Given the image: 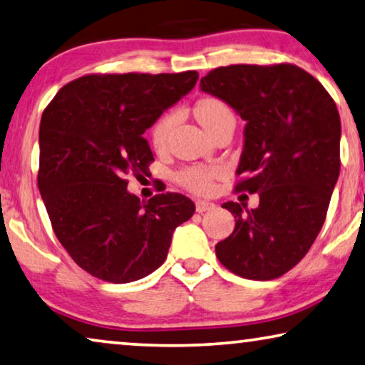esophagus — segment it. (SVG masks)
<instances>
[{
    "instance_id": "obj_1",
    "label": "esophagus",
    "mask_w": 365,
    "mask_h": 365,
    "mask_svg": "<svg viewBox=\"0 0 365 365\" xmlns=\"http://www.w3.org/2000/svg\"><path fill=\"white\" fill-rule=\"evenodd\" d=\"M216 208L215 203H210V201L198 200L197 201V211L198 213H205V211H213Z\"/></svg>"
}]
</instances>
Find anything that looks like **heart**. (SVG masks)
I'll list each match as a JSON object with an SVG mask.
<instances>
[{
  "mask_svg": "<svg viewBox=\"0 0 365 365\" xmlns=\"http://www.w3.org/2000/svg\"><path fill=\"white\" fill-rule=\"evenodd\" d=\"M226 113H230V108L222 101L215 100V98H206V100H201L195 106V116H197L198 123L208 133L220 121L222 114ZM173 123H175L173 114H165V116H162L155 123V126L152 128V143H154L155 148H162L165 144L167 135L170 133ZM217 175H220V170H216V168H187V170L180 173L178 180L187 188L193 190V192L205 193L210 192Z\"/></svg>",
  "mask_w": 365,
  "mask_h": 365,
  "instance_id": "obj_1",
  "label": "heart"
}]
</instances>
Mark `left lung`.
Instances as JSON below:
<instances>
[{
  "label": "left lung",
  "instance_id": "1",
  "mask_svg": "<svg viewBox=\"0 0 365 365\" xmlns=\"http://www.w3.org/2000/svg\"><path fill=\"white\" fill-rule=\"evenodd\" d=\"M200 88L246 121L236 190L259 195L254 210L222 203L236 226L216 244V257L244 279H277L300 262L323 227L341 167L338 108L292 63L220 67Z\"/></svg>",
  "mask_w": 365,
  "mask_h": 365
}]
</instances>
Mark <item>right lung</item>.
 I'll list each match as a JSON object with an SVG mask.
<instances>
[{"instance_id":"1","label":"right lung","mask_w":365,"mask_h":365,"mask_svg":"<svg viewBox=\"0 0 365 365\" xmlns=\"http://www.w3.org/2000/svg\"><path fill=\"white\" fill-rule=\"evenodd\" d=\"M182 73L85 75L42 113L37 185L53 232L81 269L128 284L159 269L177 226L195 213L180 193L149 201L128 192L126 177L154 160L144 133L197 85Z\"/></svg>"}]
</instances>
